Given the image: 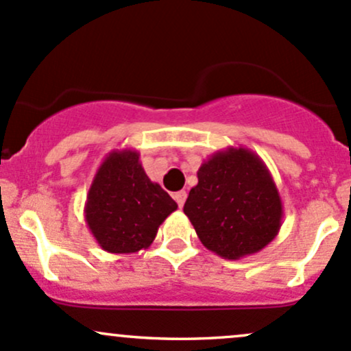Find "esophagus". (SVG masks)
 <instances>
[{
  "label": "esophagus",
  "mask_w": 351,
  "mask_h": 351,
  "mask_svg": "<svg viewBox=\"0 0 351 351\" xmlns=\"http://www.w3.org/2000/svg\"><path fill=\"white\" fill-rule=\"evenodd\" d=\"M173 198L176 199V203H178V206L182 208L184 205V202H186V191L182 190V191H176L175 195H173Z\"/></svg>",
  "instance_id": "1"
}]
</instances>
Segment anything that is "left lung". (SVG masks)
Wrapping results in <instances>:
<instances>
[{"label": "left lung", "mask_w": 351, "mask_h": 351, "mask_svg": "<svg viewBox=\"0 0 351 351\" xmlns=\"http://www.w3.org/2000/svg\"><path fill=\"white\" fill-rule=\"evenodd\" d=\"M183 211L199 241L225 260L261 252L282 228L283 205L260 156L243 146L213 153L198 169Z\"/></svg>", "instance_id": "obj_1"}]
</instances>
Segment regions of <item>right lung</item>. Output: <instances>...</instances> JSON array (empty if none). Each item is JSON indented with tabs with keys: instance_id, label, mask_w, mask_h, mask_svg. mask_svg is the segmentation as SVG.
<instances>
[{
	"instance_id": "add662e5",
	"label": "right lung",
	"mask_w": 351,
	"mask_h": 351,
	"mask_svg": "<svg viewBox=\"0 0 351 351\" xmlns=\"http://www.w3.org/2000/svg\"><path fill=\"white\" fill-rule=\"evenodd\" d=\"M178 208L175 199L145 173L140 153L113 149L99 165L84 219L96 243L108 253L130 255L146 250L158 228Z\"/></svg>"
}]
</instances>
